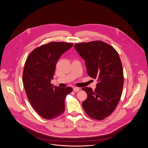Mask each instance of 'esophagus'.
Listing matches in <instances>:
<instances>
[{
  "label": "esophagus",
  "mask_w": 148,
  "mask_h": 148,
  "mask_svg": "<svg viewBox=\"0 0 148 148\" xmlns=\"http://www.w3.org/2000/svg\"><path fill=\"white\" fill-rule=\"evenodd\" d=\"M79 90V88L78 87H74L73 88V91L74 92H78Z\"/></svg>",
  "instance_id": "34e87169"
}]
</instances>
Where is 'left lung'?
I'll return each instance as SVG.
<instances>
[{
	"mask_svg": "<svg viewBox=\"0 0 148 148\" xmlns=\"http://www.w3.org/2000/svg\"><path fill=\"white\" fill-rule=\"evenodd\" d=\"M74 47L86 61L88 75L98 81L94 90L82 88L87 94L82 107L91 118L102 120L114 112L121 98L123 85L121 59L115 49L101 41L77 43Z\"/></svg>",
	"mask_w": 148,
	"mask_h": 148,
	"instance_id": "left-lung-1",
	"label": "left lung"
}]
</instances>
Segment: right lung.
Wrapping results in <instances>:
<instances>
[{
    "mask_svg": "<svg viewBox=\"0 0 148 148\" xmlns=\"http://www.w3.org/2000/svg\"><path fill=\"white\" fill-rule=\"evenodd\" d=\"M73 46L51 42L34 49L26 60L23 73L26 93L33 108L45 119H53L64 112L66 97L73 91L51 84L58 60Z\"/></svg>",
    "mask_w": 148,
    "mask_h": 148,
    "instance_id": "1",
    "label": "right lung"
}]
</instances>
